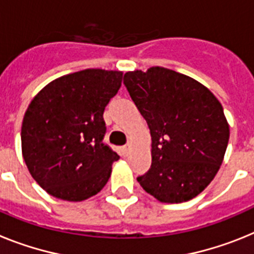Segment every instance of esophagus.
<instances>
[{
  "mask_svg": "<svg viewBox=\"0 0 254 254\" xmlns=\"http://www.w3.org/2000/svg\"><path fill=\"white\" fill-rule=\"evenodd\" d=\"M123 151H124L125 154L129 153V152L131 151V144H130V143H127V145H124V148H123Z\"/></svg>",
  "mask_w": 254,
  "mask_h": 254,
  "instance_id": "esophagus-1",
  "label": "esophagus"
}]
</instances>
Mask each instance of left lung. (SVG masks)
Wrapping results in <instances>:
<instances>
[{
    "label": "left lung",
    "mask_w": 254,
    "mask_h": 254,
    "mask_svg": "<svg viewBox=\"0 0 254 254\" xmlns=\"http://www.w3.org/2000/svg\"><path fill=\"white\" fill-rule=\"evenodd\" d=\"M151 131L152 165L138 178L162 203H182L202 193L224 161L230 127L220 101L188 75L153 66L124 75Z\"/></svg>",
    "instance_id": "left-lung-1"
}]
</instances>
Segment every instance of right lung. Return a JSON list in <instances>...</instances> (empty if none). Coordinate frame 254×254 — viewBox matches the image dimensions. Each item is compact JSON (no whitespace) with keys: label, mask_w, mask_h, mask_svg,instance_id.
I'll use <instances>...</instances> for the list:
<instances>
[{"label":"right lung","mask_w":254,"mask_h":254,"mask_svg":"<svg viewBox=\"0 0 254 254\" xmlns=\"http://www.w3.org/2000/svg\"><path fill=\"white\" fill-rule=\"evenodd\" d=\"M121 81L123 71L85 69L55 79L30 101L21 124V153L48 194L81 202L107 184L119 154L102 142L103 111Z\"/></svg>","instance_id":"add662e5"}]
</instances>
